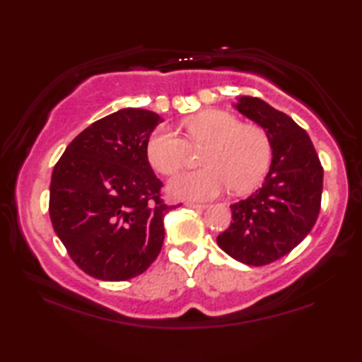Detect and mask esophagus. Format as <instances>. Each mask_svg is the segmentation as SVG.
<instances>
[{
	"mask_svg": "<svg viewBox=\"0 0 362 362\" xmlns=\"http://www.w3.org/2000/svg\"><path fill=\"white\" fill-rule=\"evenodd\" d=\"M185 206L192 207V209H199V211L207 209V204H201V203H185Z\"/></svg>",
	"mask_w": 362,
	"mask_h": 362,
	"instance_id": "34e87169",
	"label": "esophagus"
}]
</instances>
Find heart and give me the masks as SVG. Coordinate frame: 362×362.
Here are the masks:
<instances>
[{"label": "heart", "mask_w": 362, "mask_h": 362, "mask_svg": "<svg viewBox=\"0 0 362 362\" xmlns=\"http://www.w3.org/2000/svg\"><path fill=\"white\" fill-rule=\"evenodd\" d=\"M192 146H206L201 158L204 169L175 175L168 189L174 198L189 201L212 199L231 188L247 193L265 177L272 161V145L265 131L241 124L223 110H204L183 121ZM188 144L169 127H158L146 142V158L153 169L173 175L188 158Z\"/></svg>", "instance_id": "heart-1"}]
</instances>
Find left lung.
Segmentation results:
<instances>
[{
	"label": "left lung",
	"instance_id": "1",
	"mask_svg": "<svg viewBox=\"0 0 362 362\" xmlns=\"http://www.w3.org/2000/svg\"><path fill=\"white\" fill-rule=\"evenodd\" d=\"M233 107L265 131L272 164L262 187L230 206L233 222L217 244L244 265L262 267L289 254L313 228L322 168L308 134L291 116L257 97H238Z\"/></svg>",
	"mask_w": 362,
	"mask_h": 362
}]
</instances>
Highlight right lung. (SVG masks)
Wrapping results in <instances>:
<instances>
[{
  "instance_id": "1",
  "label": "right lung",
  "mask_w": 362,
  "mask_h": 362,
  "mask_svg": "<svg viewBox=\"0 0 362 362\" xmlns=\"http://www.w3.org/2000/svg\"><path fill=\"white\" fill-rule=\"evenodd\" d=\"M163 118L122 108L78 134L56 164L49 216L71 260L100 281L142 274L161 250L163 183L146 158V142Z\"/></svg>"
}]
</instances>
